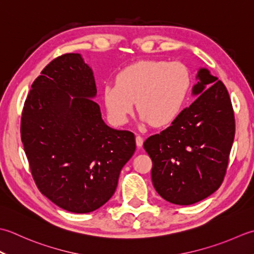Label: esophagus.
Masks as SVG:
<instances>
[{
    "mask_svg": "<svg viewBox=\"0 0 254 254\" xmlns=\"http://www.w3.org/2000/svg\"><path fill=\"white\" fill-rule=\"evenodd\" d=\"M136 144H137V147H139V148H140L143 144V138L141 136H139V134H137V136H136Z\"/></svg>",
    "mask_w": 254,
    "mask_h": 254,
    "instance_id": "34e87169",
    "label": "esophagus"
}]
</instances>
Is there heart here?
Here are the masks:
<instances>
[{
	"label": "heart",
	"mask_w": 254,
	"mask_h": 254,
	"mask_svg": "<svg viewBox=\"0 0 254 254\" xmlns=\"http://www.w3.org/2000/svg\"><path fill=\"white\" fill-rule=\"evenodd\" d=\"M190 76L180 62L143 60L128 65L116 77V84L104 89V100L112 118L124 123L136 102L140 121L164 126L179 116L188 98Z\"/></svg>",
	"instance_id": "b5f03b06"
}]
</instances>
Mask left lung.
<instances>
[{"instance_id":"obj_1","label":"left lung","mask_w":254,"mask_h":254,"mask_svg":"<svg viewBox=\"0 0 254 254\" xmlns=\"http://www.w3.org/2000/svg\"><path fill=\"white\" fill-rule=\"evenodd\" d=\"M198 97L160 133L143 143L152 160L158 194L177 205H192L219 189L226 175L236 124L229 93L207 69H199Z\"/></svg>"}]
</instances>
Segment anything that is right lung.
<instances>
[{
	"label": "right lung",
	"mask_w": 254,
	"mask_h": 254,
	"mask_svg": "<svg viewBox=\"0 0 254 254\" xmlns=\"http://www.w3.org/2000/svg\"><path fill=\"white\" fill-rule=\"evenodd\" d=\"M95 95L91 68L79 54H65L34 81L22 113L20 137L35 183L71 213L104 205L136 150L131 131L116 130L102 120Z\"/></svg>",
	"instance_id": "obj_1"
}]
</instances>
